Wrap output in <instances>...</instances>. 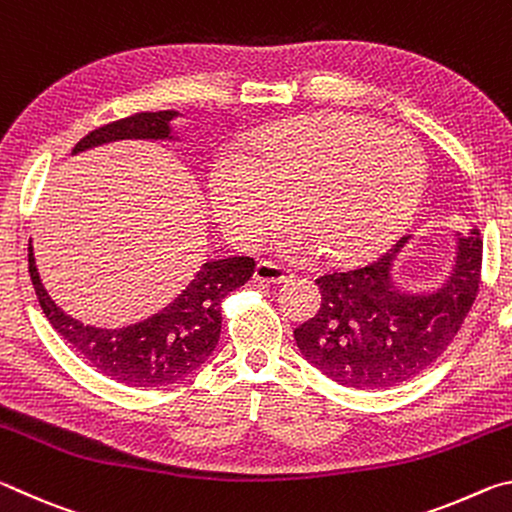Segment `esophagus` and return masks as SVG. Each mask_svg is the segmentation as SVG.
I'll list each match as a JSON object with an SVG mask.
<instances>
[{
    "label": "esophagus",
    "instance_id": "obj_1",
    "mask_svg": "<svg viewBox=\"0 0 512 512\" xmlns=\"http://www.w3.org/2000/svg\"><path fill=\"white\" fill-rule=\"evenodd\" d=\"M255 282H266V284H282L293 277L291 268H284L275 262H259L255 266Z\"/></svg>",
    "mask_w": 512,
    "mask_h": 512
}]
</instances>
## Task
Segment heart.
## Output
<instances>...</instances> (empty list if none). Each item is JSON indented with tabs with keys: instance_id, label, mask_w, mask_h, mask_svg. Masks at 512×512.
Returning a JSON list of instances; mask_svg holds the SVG:
<instances>
[{
	"instance_id": "b5f03b06",
	"label": "heart",
	"mask_w": 512,
	"mask_h": 512,
	"mask_svg": "<svg viewBox=\"0 0 512 512\" xmlns=\"http://www.w3.org/2000/svg\"><path fill=\"white\" fill-rule=\"evenodd\" d=\"M427 180L422 149L379 121L327 112L277 121L257 133L248 158L216 155L210 173L214 212L228 235L255 248L287 219L289 255L327 250L336 262H359L393 244L411 223Z\"/></svg>"
}]
</instances>
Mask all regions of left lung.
Returning a JSON list of instances; mask_svg holds the SVG:
<instances>
[{
    "label": "left lung",
    "mask_w": 512,
    "mask_h": 512,
    "mask_svg": "<svg viewBox=\"0 0 512 512\" xmlns=\"http://www.w3.org/2000/svg\"><path fill=\"white\" fill-rule=\"evenodd\" d=\"M402 237L370 264L318 277L320 309L293 329L311 366L357 391L391 388L427 370L461 329L479 293L481 232H456L452 273L431 293L402 291L393 264Z\"/></svg>",
    "instance_id": "8db88e82"
}]
</instances>
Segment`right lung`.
I'll use <instances>...</instances> for the list:
<instances>
[{
	"mask_svg": "<svg viewBox=\"0 0 512 512\" xmlns=\"http://www.w3.org/2000/svg\"><path fill=\"white\" fill-rule=\"evenodd\" d=\"M176 110L137 112L112 121L83 137L72 155L119 140H173L171 121ZM253 257L210 259L180 296L158 314L140 323L103 329L83 325L67 316L42 287L33 246L29 244V273L33 289L51 327L103 375L135 388H158L187 377L210 359L221 336V302L250 280Z\"/></svg>",
	"mask_w": 512,
	"mask_h": 512,
	"instance_id": "add662e5",
	"label": "right lung"
}]
</instances>
